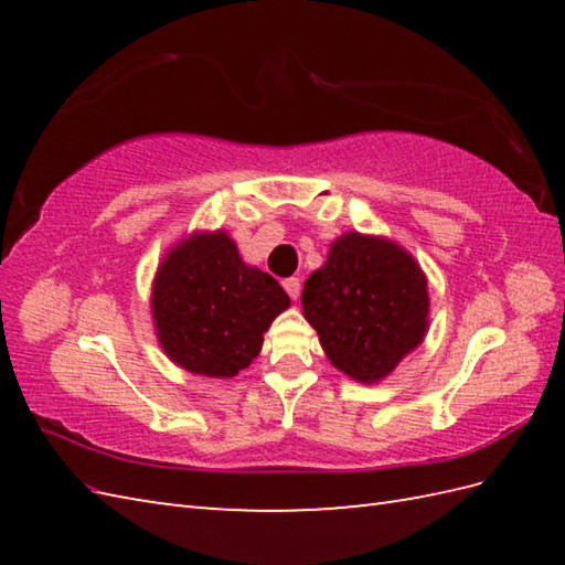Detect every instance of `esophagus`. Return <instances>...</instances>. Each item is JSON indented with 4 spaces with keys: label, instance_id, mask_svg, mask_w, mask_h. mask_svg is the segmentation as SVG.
Listing matches in <instances>:
<instances>
[{
    "label": "esophagus",
    "instance_id": "esophagus-1",
    "mask_svg": "<svg viewBox=\"0 0 565 565\" xmlns=\"http://www.w3.org/2000/svg\"><path fill=\"white\" fill-rule=\"evenodd\" d=\"M284 284V289H286V294H289L294 301L298 296H301V279H296V276H289V279H284L281 281Z\"/></svg>",
    "mask_w": 565,
    "mask_h": 565
}]
</instances>
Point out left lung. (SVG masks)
Returning a JSON list of instances; mask_svg holds the SVG:
<instances>
[{
  "mask_svg": "<svg viewBox=\"0 0 565 565\" xmlns=\"http://www.w3.org/2000/svg\"><path fill=\"white\" fill-rule=\"evenodd\" d=\"M301 303L332 366L359 383L386 379L427 332V276L386 237L334 239L328 262L308 276Z\"/></svg>",
  "mask_w": 565,
  "mask_h": 565,
  "instance_id": "left-lung-1",
  "label": "left lung"
}]
</instances>
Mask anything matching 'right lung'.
Here are the masks:
<instances>
[{
  "mask_svg": "<svg viewBox=\"0 0 565 565\" xmlns=\"http://www.w3.org/2000/svg\"><path fill=\"white\" fill-rule=\"evenodd\" d=\"M267 271L247 267L227 233H194L167 252L152 281V320L164 354L191 374L233 379L289 308Z\"/></svg>",
  "mask_w": 565,
  "mask_h": 565,
  "instance_id": "1",
  "label": "right lung"
}]
</instances>
